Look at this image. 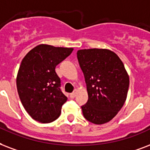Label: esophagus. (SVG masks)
I'll use <instances>...</instances> for the list:
<instances>
[{
  "mask_svg": "<svg viewBox=\"0 0 150 150\" xmlns=\"http://www.w3.org/2000/svg\"><path fill=\"white\" fill-rule=\"evenodd\" d=\"M76 92H77V91H76V89H75V90L74 91V92H72V93L70 94V98H75V97H76Z\"/></svg>",
  "mask_w": 150,
  "mask_h": 150,
  "instance_id": "1",
  "label": "esophagus"
}]
</instances>
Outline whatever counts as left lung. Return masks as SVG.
<instances>
[{"label":"left lung","mask_w":150,"mask_h":150,"mask_svg":"<svg viewBox=\"0 0 150 150\" xmlns=\"http://www.w3.org/2000/svg\"><path fill=\"white\" fill-rule=\"evenodd\" d=\"M88 100L81 106L84 118L95 125L110 121L125 104L129 76L118 55L109 49L78 50Z\"/></svg>","instance_id":"left-lung-1"}]
</instances>
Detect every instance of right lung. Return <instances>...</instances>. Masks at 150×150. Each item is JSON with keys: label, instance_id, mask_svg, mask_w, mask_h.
Wrapping results in <instances>:
<instances>
[{"label": "right lung", "instance_id": "obj_1", "mask_svg": "<svg viewBox=\"0 0 150 150\" xmlns=\"http://www.w3.org/2000/svg\"><path fill=\"white\" fill-rule=\"evenodd\" d=\"M73 50L40 45L22 60L16 78L18 96L26 112L37 121L50 123L60 116L67 97L60 89L61 81L55 67Z\"/></svg>", "mask_w": 150, "mask_h": 150}]
</instances>
